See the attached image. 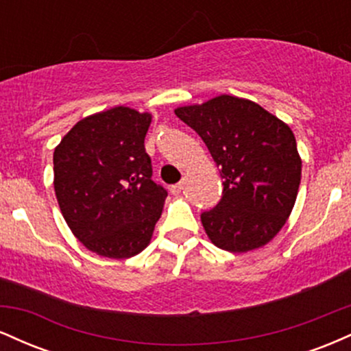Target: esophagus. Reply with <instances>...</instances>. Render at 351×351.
<instances>
[{
  "mask_svg": "<svg viewBox=\"0 0 351 351\" xmlns=\"http://www.w3.org/2000/svg\"><path fill=\"white\" fill-rule=\"evenodd\" d=\"M181 189H183V183L171 184V186H170V193H171V195H180Z\"/></svg>",
  "mask_w": 351,
  "mask_h": 351,
  "instance_id": "obj_1",
  "label": "esophagus"
}]
</instances>
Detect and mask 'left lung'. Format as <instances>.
<instances>
[{"label":"left lung","mask_w":351,"mask_h":351,"mask_svg":"<svg viewBox=\"0 0 351 351\" xmlns=\"http://www.w3.org/2000/svg\"><path fill=\"white\" fill-rule=\"evenodd\" d=\"M175 114L221 168L223 196L201 215L211 243L229 252L263 247L285 224L299 191L302 160L291 127L259 104L232 95Z\"/></svg>","instance_id":"obj_1"}]
</instances>
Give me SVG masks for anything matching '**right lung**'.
<instances>
[{
    "instance_id": "obj_1",
    "label": "right lung",
    "mask_w": 351,
    "mask_h": 351,
    "mask_svg": "<svg viewBox=\"0 0 351 351\" xmlns=\"http://www.w3.org/2000/svg\"><path fill=\"white\" fill-rule=\"evenodd\" d=\"M152 115L128 107L88 115L54 150V189L67 226L88 251L127 259L150 244L167 189L152 180Z\"/></svg>"
}]
</instances>
